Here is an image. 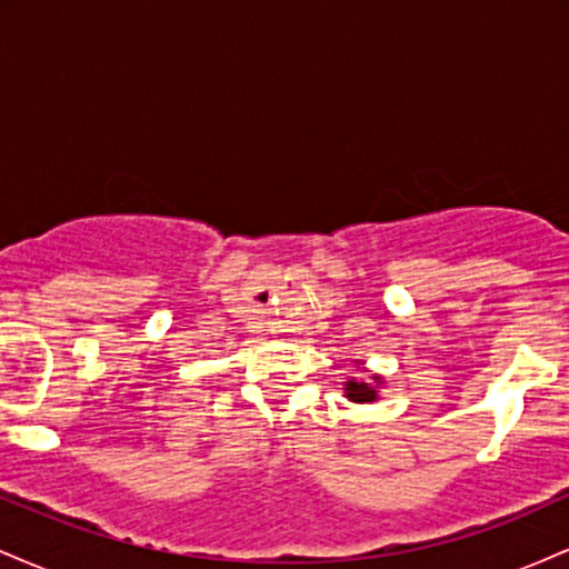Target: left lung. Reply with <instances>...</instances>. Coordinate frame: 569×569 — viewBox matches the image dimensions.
<instances>
[{
  "label": "left lung",
  "mask_w": 569,
  "mask_h": 569,
  "mask_svg": "<svg viewBox=\"0 0 569 569\" xmlns=\"http://www.w3.org/2000/svg\"><path fill=\"white\" fill-rule=\"evenodd\" d=\"M345 390H348L350 401H358V403L375 401V398H377V390L367 382H348V385H345Z\"/></svg>",
  "instance_id": "obj_1"
}]
</instances>
